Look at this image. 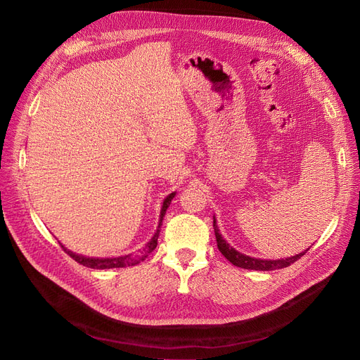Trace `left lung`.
<instances>
[{"instance_id":"1","label":"left lung","mask_w":360,"mask_h":360,"mask_svg":"<svg viewBox=\"0 0 360 360\" xmlns=\"http://www.w3.org/2000/svg\"><path fill=\"white\" fill-rule=\"evenodd\" d=\"M213 229H214V236H216V243H217V248L232 264L237 268H243V269H253V271H275V269H283L290 266L291 263H294L295 260H299L307 250H304L303 253L295 255L292 257H287V259H278V260H263V259H256V257H250L245 256L240 252H237L236 248L231 247L222 237V233L219 232V228L216 225V219L213 216Z\"/></svg>"}]
</instances>
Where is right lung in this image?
I'll list each match as a JSON object with an SVG mask.
<instances>
[{"label":"right lung","instance_id":"1","mask_svg":"<svg viewBox=\"0 0 360 360\" xmlns=\"http://www.w3.org/2000/svg\"><path fill=\"white\" fill-rule=\"evenodd\" d=\"M175 197V193L169 194L165 201H163V206H162V210H160V219H159V226H158V231H155V233L153 236V238L150 240V243H147V245L139 252V255H127V256H120V257H110V259H96V257H85V256H81V255H76L73 252H70V250H68L65 245L63 247L65 252L73 259L76 260L77 263L84 264V266L86 268H91V269H112V268H124V266H135V264H138L139 262H143L153 250L158 247V238H159V233H160V226H162V221H163V216L170 205V201L174 200Z\"/></svg>","mask_w":360,"mask_h":360}]
</instances>
